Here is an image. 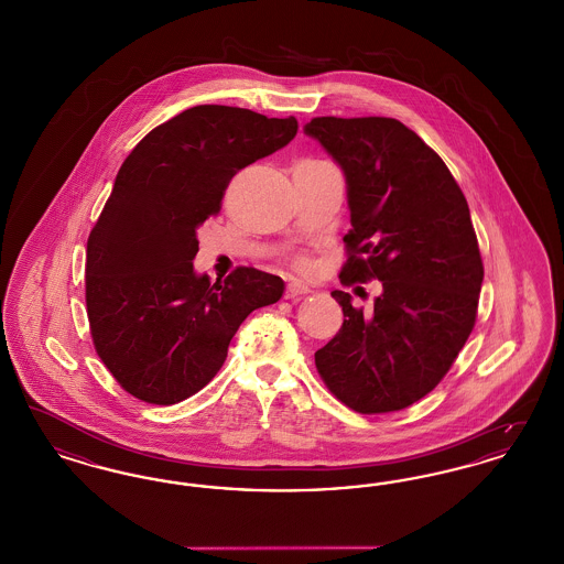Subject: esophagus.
<instances>
[{
    "label": "esophagus",
    "mask_w": 564,
    "mask_h": 564,
    "mask_svg": "<svg viewBox=\"0 0 564 564\" xmlns=\"http://www.w3.org/2000/svg\"><path fill=\"white\" fill-rule=\"evenodd\" d=\"M311 292V288L308 285H304V283H300V281H292V283H288V290H285V297H292V300H297L300 295L308 294Z\"/></svg>",
    "instance_id": "obj_1"
}]
</instances>
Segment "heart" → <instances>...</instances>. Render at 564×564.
Wrapping results in <instances>:
<instances>
[{"mask_svg": "<svg viewBox=\"0 0 564 564\" xmlns=\"http://www.w3.org/2000/svg\"><path fill=\"white\" fill-rule=\"evenodd\" d=\"M295 267L304 269V267H306V260H304V258H295Z\"/></svg>", "mask_w": 564, "mask_h": 564, "instance_id": "b5f03b06", "label": "heart"}]
</instances>
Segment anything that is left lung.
I'll use <instances>...</instances> for the list:
<instances>
[{"label":"left lung","instance_id":"8db88e82","mask_svg":"<svg viewBox=\"0 0 564 564\" xmlns=\"http://www.w3.org/2000/svg\"><path fill=\"white\" fill-rule=\"evenodd\" d=\"M347 175L345 285L380 281L375 313L332 292L345 313L315 352L325 387L359 414L423 400L455 364L478 317L484 267L453 173L395 118L319 116L306 124Z\"/></svg>","mask_w":564,"mask_h":564}]
</instances>
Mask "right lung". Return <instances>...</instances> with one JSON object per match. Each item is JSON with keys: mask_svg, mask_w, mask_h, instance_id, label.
I'll use <instances>...</instances> for the list:
<instances>
[{"mask_svg": "<svg viewBox=\"0 0 564 564\" xmlns=\"http://www.w3.org/2000/svg\"><path fill=\"white\" fill-rule=\"evenodd\" d=\"M297 120L196 106L145 134L122 162L86 245V313L97 355L137 400L198 393L226 361L247 315L274 304L283 281L239 267L198 276V226L219 214L230 180L288 145Z\"/></svg>", "mask_w": 564, "mask_h": 564, "instance_id": "right-lung-1", "label": "right lung"}]
</instances>
